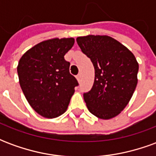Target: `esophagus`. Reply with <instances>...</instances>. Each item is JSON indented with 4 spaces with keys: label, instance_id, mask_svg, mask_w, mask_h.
Instances as JSON below:
<instances>
[{
    "label": "esophagus",
    "instance_id": "34e87169",
    "mask_svg": "<svg viewBox=\"0 0 156 156\" xmlns=\"http://www.w3.org/2000/svg\"><path fill=\"white\" fill-rule=\"evenodd\" d=\"M76 78H77V79H78V82L81 81V73H79V74L77 75V77H76Z\"/></svg>",
    "mask_w": 156,
    "mask_h": 156
}]
</instances>
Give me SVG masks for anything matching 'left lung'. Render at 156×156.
Segmentation results:
<instances>
[{
  "label": "left lung",
  "instance_id": "obj_1",
  "mask_svg": "<svg viewBox=\"0 0 156 156\" xmlns=\"http://www.w3.org/2000/svg\"><path fill=\"white\" fill-rule=\"evenodd\" d=\"M76 40L94 67L93 88L83 94L88 109L102 119L117 116L129 104L137 86L136 58L126 47L108 36L88 35Z\"/></svg>",
  "mask_w": 156,
  "mask_h": 156
}]
</instances>
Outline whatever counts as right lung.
<instances>
[{"label":"right lung","mask_w":156,"mask_h":156,"mask_svg":"<svg viewBox=\"0 0 156 156\" xmlns=\"http://www.w3.org/2000/svg\"><path fill=\"white\" fill-rule=\"evenodd\" d=\"M74 38H52L35 45L17 66L19 83L27 100L42 117L53 119L68 108L78 83L69 72L65 54Z\"/></svg>","instance_id":"1"}]
</instances>
